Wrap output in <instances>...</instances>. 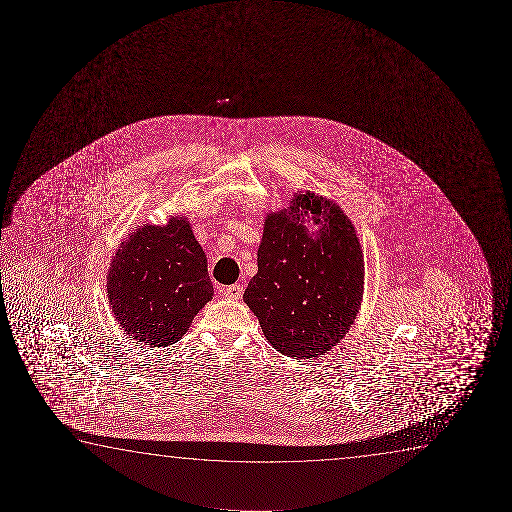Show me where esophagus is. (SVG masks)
<instances>
[{
  "label": "esophagus",
  "mask_w": 512,
  "mask_h": 512,
  "mask_svg": "<svg viewBox=\"0 0 512 512\" xmlns=\"http://www.w3.org/2000/svg\"><path fill=\"white\" fill-rule=\"evenodd\" d=\"M224 295L231 301H239L243 297V287L239 283L231 285V287L224 288Z\"/></svg>",
  "instance_id": "1"
}]
</instances>
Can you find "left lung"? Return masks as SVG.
<instances>
[{
  "label": "left lung",
  "mask_w": 512,
  "mask_h": 512,
  "mask_svg": "<svg viewBox=\"0 0 512 512\" xmlns=\"http://www.w3.org/2000/svg\"><path fill=\"white\" fill-rule=\"evenodd\" d=\"M308 219L319 225L313 235ZM257 264L243 299L274 350L315 358L346 336L362 301L364 255L337 204L304 192L269 213Z\"/></svg>",
  "instance_id": "1"
}]
</instances>
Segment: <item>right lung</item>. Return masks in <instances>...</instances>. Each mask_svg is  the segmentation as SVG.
Wrapping results in <instances>:
<instances>
[{"instance_id":"add662e5","label":"right lung","mask_w":512,"mask_h":512,"mask_svg":"<svg viewBox=\"0 0 512 512\" xmlns=\"http://www.w3.org/2000/svg\"><path fill=\"white\" fill-rule=\"evenodd\" d=\"M106 287L122 330L154 348L180 341L213 297L206 255L182 217L136 229L115 253Z\"/></svg>"}]
</instances>
